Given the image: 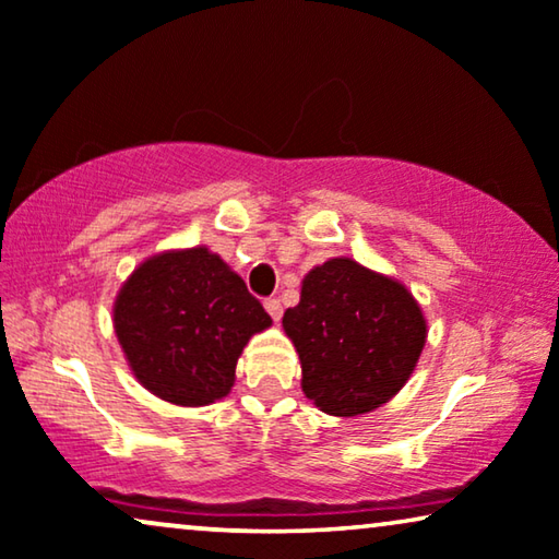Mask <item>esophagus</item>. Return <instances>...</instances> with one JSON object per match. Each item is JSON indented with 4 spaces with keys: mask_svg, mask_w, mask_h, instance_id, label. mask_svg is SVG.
<instances>
[{
    "mask_svg": "<svg viewBox=\"0 0 559 559\" xmlns=\"http://www.w3.org/2000/svg\"><path fill=\"white\" fill-rule=\"evenodd\" d=\"M264 308H266V312H270V316H272L274 323H280V318H282V302L274 300V297H270V300L264 302Z\"/></svg>",
    "mask_w": 559,
    "mask_h": 559,
    "instance_id": "34e87169",
    "label": "esophagus"
}]
</instances>
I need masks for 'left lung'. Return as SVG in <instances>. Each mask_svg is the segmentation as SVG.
I'll return each instance as SVG.
<instances>
[{
    "label": "left lung",
    "mask_w": 559,
    "mask_h": 559,
    "mask_svg": "<svg viewBox=\"0 0 559 559\" xmlns=\"http://www.w3.org/2000/svg\"><path fill=\"white\" fill-rule=\"evenodd\" d=\"M282 328L300 356L305 396L333 417L366 415L400 394L427 341L407 285L350 257L305 274Z\"/></svg>",
    "instance_id": "8db88e82"
}]
</instances>
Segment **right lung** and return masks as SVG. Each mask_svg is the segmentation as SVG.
Listing matches in <instances>:
<instances>
[{"label":"right lung","mask_w":559,"mask_h":559,"mask_svg":"<svg viewBox=\"0 0 559 559\" xmlns=\"http://www.w3.org/2000/svg\"><path fill=\"white\" fill-rule=\"evenodd\" d=\"M272 318L209 247L144 259L114 300V333L134 379L178 407H205L231 392L251 335Z\"/></svg>","instance_id":"obj_1"}]
</instances>
